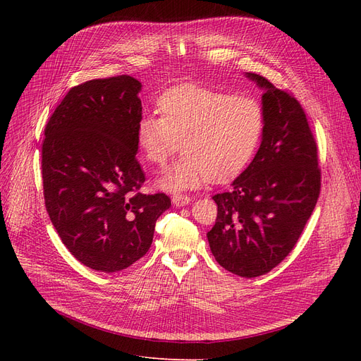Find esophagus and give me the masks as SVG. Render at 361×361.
I'll return each mask as SVG.
<instances>
[{
    "label": "esophagus",
    "mask_w": 361,
    "mask_h": 361,
    "mask_svg": "<svg viewBox=\"0 0 361 361\" xmlns=\"http://www.w3.org/2000/svg\"><path fill=\"white\" fill-rule=\"evenodd\" d=\"M192 202V197L190 196H184V195H176L174 197H173V203L176 204V206H178V207H181V206H185V204H188Z\"/></svg>",
    "instance_id": "obj_1"
}]
</instances>
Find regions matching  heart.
Masks as SVG:
<instances>
[{
	"label": "heart",
	"mask_w": 361,
	"mask_h": 361,
	"mask_svg": "<svg viewBox=\"0 0 361 361\" xmlns=\"http://www.w3.org/2000/svg\"><path fill=\"white\" fill-rule=\"evenodd\" d=\"M158 108L162 117H140L136 140L143 158L158 166L176 154L181 140L184 155L159 180L174 193L237 176L263 136L264 109L252 97L185 85L165 92Z\"/></svg>",
	"instance_id": "heart-1"
}]
</instances>
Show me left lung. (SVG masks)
Segmentation results:
<instances>
[{
  "label": "left lung",
  "instance_id": "left-lung-1",
  "mask_svg": "<svg viewBox=\"0 0 361 361\" xmlns=\"http://www.w3.org/2000/svg\"><path fill=\"white\" fill-rule=\"evenodd\" d=\"M245 78L263 92V136L250 165L228 190L212 197L218 216L206 235L222 268L255 278L294 249L319 197L320 169L298 101L259 74L245 73Z\"/></svg>",
  "mask_w": 361,
  "mask_h": 361
}]
</instances>
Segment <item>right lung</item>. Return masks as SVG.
Here are the masks:
<instances>
[{"label":"right lung","mask_w":361,"mask_h":361,"mask_svg":"<svg viewBox=\"0 0 361 361\" xmlns=\"http://www.w3.org/2000/svg\"><path fill=\"white\" fill-rule=\"evenodd\" d=\"M142 83L131 75L74 86L45 127V206L68 252L105 274L128 268L149 250L166 195L137 193L136 127Z\"/></svg>","instance_id":"obj_1"}]
</instances>
